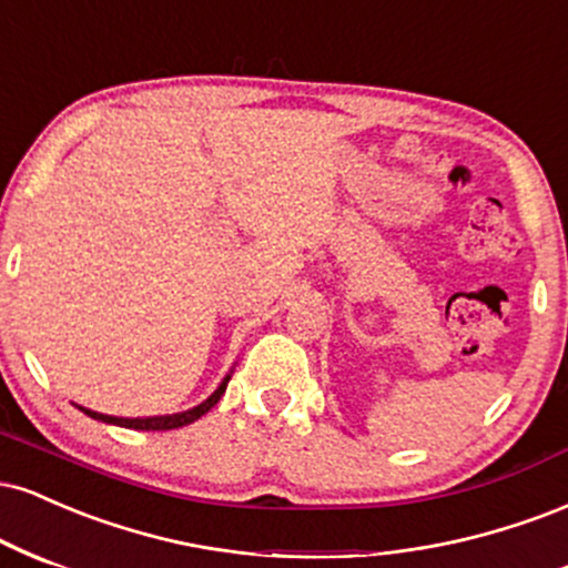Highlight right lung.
<instances>
[{
  "label": "right lung",
  "mask_w": 568,
  "mask_h": 568,
  "mask_svg": "<svg viewBox=\"0 0 568 568\" xmlns=\"http://www.w3.org/2000/svg\"><path fill=\"white\" fill-rule=\"evenodd\" d=\"M229 379L231 375L223 377V383L217 385V390L212 393L206 402H202L199 406H193L189 412H178V415H159V417H111V415H100V412H92V409H84V406H79V409L84 412L87 417L92 419H100V423H109V425H119V428H135V430H175V428H183V425H191L196 423L199 417L206 415V412L212 409L220 402V396H223L225 388H229Z\"/></svg>",
  "instance_id": "obj_1"
}]
</instances>
